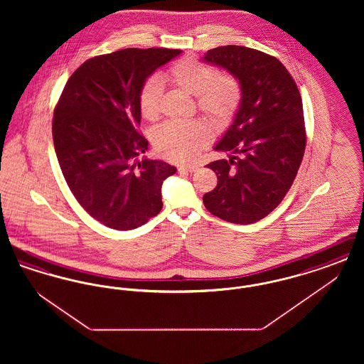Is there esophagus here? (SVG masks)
I'll return each mask as SVG.
<instances>
[{"instance_id":"1","label":"esophagus","mask_w":364,"mask_h":364,"mask_svg":"<svg viewBox=\"0 0 364 364\" xmlns=\"http://www.w3.org/2000/svg\"><path fill=\"white\" fill-rule=\"evenodd\" d=\"M198 171V166L196 165H181L178 166V172L183 173V172H187V173H193Z\"/></svg>"}]
</instances>
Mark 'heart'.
<instances>
[{
	"label": "heart",
	"mask_w": 364,
	"mask_h": 364,
	"mask_svg": "<svg viewBox=\"0 0 364 364\" xmlns=\"http://www.w3.org/2000/svg\"><path fill=\"white\" fill-rule=\"evenodd\" d=\"M166 77L191 95L196 97L198 109L215 127H224L233 119L240 102L242 87L228 73H217L208 64L193 58H183L166 70ZM164 86L156 76L144 80L139 91V109L144 119L159 114ZM210 128L200 120H171L154 134V146L161 156L177 161H192L206 146Z\"/></svg>",
	"instance_id": "heart-1"
}]
</instances>
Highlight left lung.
<instances>
[{"label": "left lung", "mask_w": 364, "mask_h": 364, "mask_svg": "<svg viewBox=\"0 0 364 364\" xmlns=\"http://www.w3.org/2000/svg\"><path fill=\"white\" fill-rule=\"evenodd\" d=\"M202 60L228 70L242 87L233 122L214 147L239 156L208 164L218 183L203 203L224 221L254 224L281 203L300 168L306 150L301 97L282 63L266 53L228 45Z\"/></svg>", "instance_id": "1"}]
</instances>
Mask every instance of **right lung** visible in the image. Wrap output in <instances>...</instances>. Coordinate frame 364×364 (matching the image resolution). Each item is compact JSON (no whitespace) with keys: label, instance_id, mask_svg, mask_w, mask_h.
Here are the masks:
<instances>
[{"label":"right lung","instance_id":"obj_1","mask_svg":"<svg viewBox=\"0 0 364 364\" xmlns=\"http://www.w3.org/2000/svg\"><path fill=\"white\" fill-rule=\"evenodd\" d=\"M181 50L122 49L87 60L72 73L53 117L60 168L76 200L101 224L129 230L162 208L161 188L176 168L139 161L149 141L139 134V91Z\"/></svg>","mask_w":364,"mask_h":364}]
</instances>
